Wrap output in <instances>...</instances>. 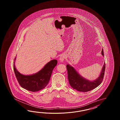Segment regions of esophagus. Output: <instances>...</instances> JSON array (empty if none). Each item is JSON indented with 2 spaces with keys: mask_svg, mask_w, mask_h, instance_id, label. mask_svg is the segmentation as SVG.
Returning a JSON list of instances; mask_svg holds the SVG:
<instances>
[{
  "mask_svg": "<svg viewBox=\"0 0 120 120\" xmlns=\"http://www.w3.org/2000/svg\"><path fill=\"white\" fill-rule=\"evenodd\" d=\"M65 55H64V54L63 55H61V56L59 58V60L61 62V63H63L64 60V59L65 58Z\"/></svg>",
  "mask_w": 120,
  "mask_h": 120,
  "instance_id": "esophagus-1",
  "label": "esophagus"
}]
</instances>
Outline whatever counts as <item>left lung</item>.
<instances>
[{
    "label": "left lung",
    "mask_w": 120,
    "mask_h": 120,
    "mask_svg": "<svg viewBox=\"0 0 120 120\" xmlns=\"http://www.w3.org/2000/svg\"><path fill=\"white\" fill-rule=\"evenodd\" d=\"M102 55L104 56L103 50L101 52ZM68 72V78L69 83L74 89L81 92H87L95 89L102 83L104 75L105 62L102 67L100 76L97 79L90 81L82 77L73 67L69 64L66 65Z\"/></svg>",
    "instance_id": "1"
}]
</instances>
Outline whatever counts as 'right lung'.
Instances as JSON below:
<instances>
[{"mask_svg":"<svg viewBox=\"0 0 120 120\" xmlns=\"http://www.w3.org/2000/svg\"><path fill=\"white\" fill-rule=\"evenodd\" d=\"M16 58V57L14 62L13 68L18 83L23 88L32 92L38 91L46 87L50 81L53 70L57 64L56 60H51L35 74L23 75L16 69L15 64Z\"/></svg>","mask_w":120,"mask_h":120,"instance_id":"right-lung-1","label":"right lung"}]
</instances>
